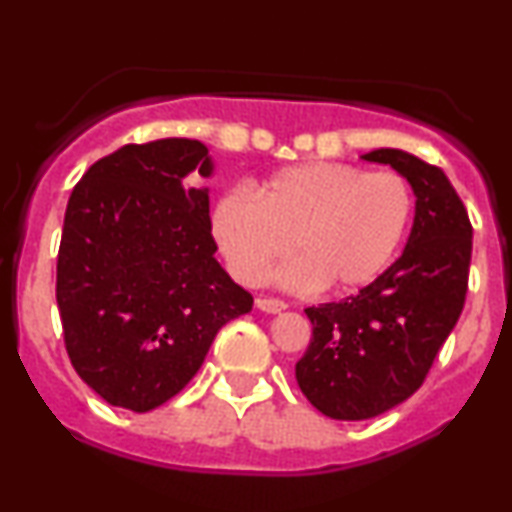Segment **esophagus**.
<instances>
[{"instance_id": "esophagus-1", "label": "esophagus", "mask_w": 512, "mask_h": 512, "mask_svg": "<svg viewBox=\"0 0 512 512\" xmlns=\"http://www.w3.org/2000/svg\"><path fill=\"white\" fill-rule=\"evenodd\" d=\"M257 308L264 310V313H281V310H286L289 305L284 301H279V298H257Z\"/></svg>"}]
</instances>
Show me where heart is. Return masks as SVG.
I'll use <instances>...</instances> for the list:
<instances>
[{
  "mask_svg": "<svg viewBox=\"0 0 512 512\" xmlns=\"http://www.w3.org/2000/svg\"><path fill=\"white\" fill-rule=\"evenodd\" d=\"M414 195L392 170L349 163H303L272 175L248 195L223 197L214 238L243 284L257 286L279 262L291 289L349 293L370 284L407 233Z\"/></svg>",
  "mask_w": 512,
  "mask_h": 512,
  "instance_id": "obj_1",
  "label": "heart"
}]
</instances>
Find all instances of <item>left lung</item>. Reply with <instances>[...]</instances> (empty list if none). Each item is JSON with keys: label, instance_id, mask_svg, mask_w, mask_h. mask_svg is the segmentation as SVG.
<instances>
[{"label": "left lung", "instance_id": "8db88e82", "mask_svg": "<svg viewBox=\"0 0 512 512\" xmlns=\"http://www.w3.org/2000/svg\"><path fill=\"white\" fill-rule=\"evenodd\" d=\"M361 158L409 180L416 216L402 257L378 279L356 296L305 308L313 339L296 363L298 387L339 421L373 419L424 385L460 320L472 260V223L443 170L399 149Z\"/></svg>", "mask_w": 512, "mask_h": 512}]
</instances>
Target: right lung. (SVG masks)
Listing matches in <instances>:
<instances>
[{
  "mask_svg": "<svg viewBox=\"0 0 512 512\" xmlns=\"http://www.w3.org/2000/svg\"><path fill=\"white\" fill-rule=\"evenodd\" d=\"M211 175L195 139L127 144L86 170L57 252V308L79 378L113 407L151 411L195 378L252 296L216 262Z\"/></svg>",
  "mask_w": 512,
  "mask_h": 512,
  "instance_id": "obj_1",
  "label": "right lung"
}]
</instances>
